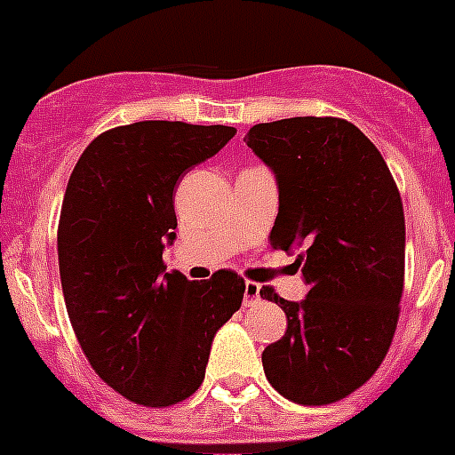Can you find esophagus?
Returning <instances> with one entry per match:
<instances>
[{
    "mask_svg": "<svg viewBox=\"0 0 455 455\" xmlns=\"http://www.w3.org/2000/svg\"><path fill=\"white\" fill-rule=\"evenodd\" d=\"M261 299V286L257 282H245V291H243V304L245 307H252Z\"/></svg>",
    "mask_w": 455,
    "mask_h": 455,
    "instance_id": "obj_1",
    "label": "esophagus"
}]
</instances>
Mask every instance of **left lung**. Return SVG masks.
<instances>
[{"instance_id": "obj_1", "label": "left lung", "mask_w": 455, "mask_h": 455, "mask_svg": "<svg viewBox=\"0 0 455 455\" xmlns=\"http://www.w3.org/2000/svg\"><path fill=\"white\" fill-rule=\"evenodd\" d=\"M245 144L275 171L279 212L270 248H302L309 295L261 298L284 309L286 333L261 354L282 397L324 406L361 388L393 343L403 293L402 196L377 146L339 116L257 124Z\"/></svg>"}]
</instances>
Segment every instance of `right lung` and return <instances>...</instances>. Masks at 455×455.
<instances>
[{
    "mask_svg": "<svg viewBox=\"0 0 455 455\" xmlns=\"http://www.w3.org/2000/svg\"><path fill=\"white\" fill-rule=\"evenodd\" d=\"M230 126L137 122L101 132L74 166L58 220L62 295L94 372L131 402L180 403L200 388L214 333L239 311L245 282L166 273L173 189L235 137Z\"/></svg>",
    "mask_w": 455,
    "mask_h": 455,
    "instance_id": "right-lung-1",
    "label": "right lung"
}]
</instances>
